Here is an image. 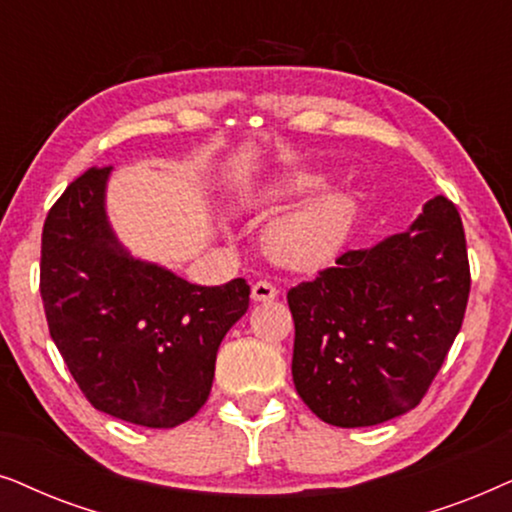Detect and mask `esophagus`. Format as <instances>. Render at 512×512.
<instances>
[{"instance_id": "obj_1", "label": "esophagus", "mask_w": 512, "mask_h": 512, "mask_svg": "<svg viewBox=\"0 0 512 512\" xmlns=\"http://www.w3.org/2000/svg\"><path fill=\"white\" fill-rule=\"evenodd\" d=\"M276 295V285H271L269 281H257L252 285V299H255V302H271V299H276Z\"/></svg>"}]
</instances>
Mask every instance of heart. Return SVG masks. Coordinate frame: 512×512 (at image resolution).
Segmentation results:
<instances>
[{"label": "heart", "instance_id": "b5f03b06", "mask_svg": "<svg viewBox=\"0 0 512 512\" xmlns=\"http://www.w3.org/2000/svg\"><path fill=\"white\" fill-rule=\"evenodd\" d=\"M325 187V175L295 173L269 182L245 199V206L271 210L281 203L304 199ZM358 215V196L332 189L318 199L276 217L264 231V250L271 260L290 269H313L330 260L349 238Z\"/></svg>", "mask_w": 512, "mask_h": 512}]
</instances>
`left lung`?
Masks as SVG:
<instances>
[{
    "instance_id": "1",
    "label": "left lung",
    "mask_w": 512,
    "mask_h": 512,
    "mask_svg": "<svg viewBox=\"0 0 512 512\" xmlns=\"http://www.w3.org/2000/svg\"><path fill=\"white\" fill-rule=\"evenodd\" d=\"M468 292L461 217L435 196L407 231L344 252L288 292L299 398L339 428L414 410L459 335Z\"/></svg>"
}]
</instances>
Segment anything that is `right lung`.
I'll use <instances>...</instances> for the list:
<instances>
[{
    "mask_svg": "<svg viewBox=\"0 0 512 512\" xmlns=\"http://www.w3.org/2000/svg\"><path fill=\"white\" fill-rule=\"evenodd\" d=\"M112 168H88L51 208L42 290L51 339L95 410L173 428L208 400L224 335L248 311L245 278L206 288L133 257L107 220Z\"/></svg>",
    "mask_w": 512,
    "mask_h": 512,
    "instance_id": "add662e5",
    "label": "right lung"
}]
</instances>
